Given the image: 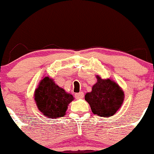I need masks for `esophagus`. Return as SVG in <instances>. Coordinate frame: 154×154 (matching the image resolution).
<instances>
[{"label": "esophagus", "instance_id": "obj_1", "mask_svg": "<svg viewBox=\"0 0 154 154\" xmlns=\"http://www.w3.org/2000/svg\"><path fill=\"white\" fill-rule=\"evenodd\" d=\"M75 99H82L84 97V93L82 92H80L79 93H75Z\"/></svg>", "mask_w": 154, "mask_h": 154}]
</instances>
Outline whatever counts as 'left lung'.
Instances as JSON below:
<instances>
[{"label": "left lung", "instance_id": "left-lung-1", "mask_svg": "<svg viewBox=\"0 0 154 154\" xmlns=\"http://www.w3.org/2000/svg\"><path fill=\"white\" fill-rule=\"evenodd\" d=\"M97 82L92 92L85 94V99L90 105L92 112L103 117H109L116 112L123 104L124 93L115 82L102 79L97 76Z\"/></svg>", "mask_w": 154, "mask_h": 154}]
</instances>
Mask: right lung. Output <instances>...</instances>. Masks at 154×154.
<instances>
[{
  "label": "right lung",
  "mask_w": 154,
  "mask_h": 154,
  "mask_svg": "<svg viewBox=\"0 0 154 154\" xmlns=\"http://www.w3.org/2000/svg\"><path fill=\"white\" fill-rule=\"evenodd\" d=\"M35 100L43 115L49 118H58L64 116L73 96L57 85L49 77H45L35 90Z\"/></svg>",
  "instance_id": "right-lung-1"
}]
</instances>
